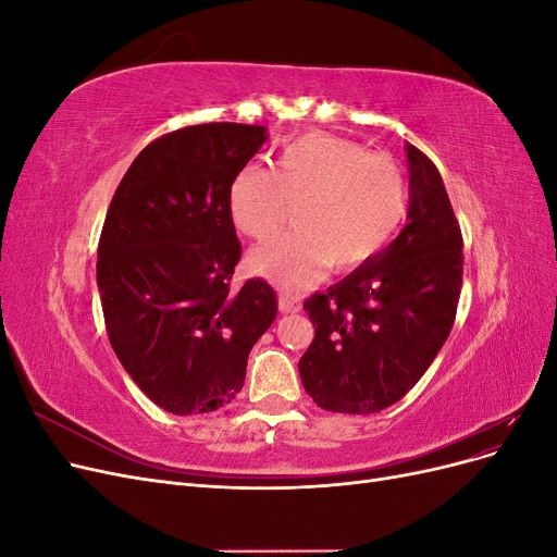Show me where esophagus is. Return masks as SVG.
Masks as SVG:
<instances>
[{
    "label": "esophagus",
    "mask_w": 557,
    "mask_h": 557,
    "mask_svg": "<svg viewBox=\"0 0 557 557\" xmlns=\"http://www.w3.org/2000/svg\"><path fill=\"white\" fill-rule=\"evenodd\" d=\"M278 309H281V313H295V311H299V295H295L293 290H281V295H278Z\"/></svg>",
    "instance_id": "34e87169"
}]
</instances>
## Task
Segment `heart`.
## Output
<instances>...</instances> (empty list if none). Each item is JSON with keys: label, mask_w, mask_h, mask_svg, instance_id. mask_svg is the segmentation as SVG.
I'll return each instance as SVG.
<instances>
[{"label": "heart", "mask_w": 557, "mask_h": 557, "mask_svg": "<svg viewBox=\"0 0 557 557\" xmlns=\"http://www.w3.org/2000/svg\"><path fill=\"white\" fill-rule=\"evenodd\" d=\"M293 207L297 227L250 258L283 285L323 264L348 272L376 258L407 218L409 183L391 156L309 132L283 144L272 170L246 164L230 188L232 221L256 242L272 239Z\"/></svg>", "instance_id": "obj_1"}]
</instances>
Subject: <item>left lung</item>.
I'll use <instances>...</instances> for the list:
<instances>
[{
    "label": "left lung",
    "mask_w": 557,
    "mask_h": 557,
    "mask_svg": "<svg viewBox=\"0 0 557 557\" xmlns=\"http://www.w3.org/2000/svg\"><path fill=\"white\" fill-rule=\"evenodd\" d=\"M409 223L376 258L305 299L315 327L299 360L320 409L379 413L428 372L448 339L462 288V232L434 162L407 146Z\"/></svg>",
    "instance_id": "8db88e82"
}]
</instances>
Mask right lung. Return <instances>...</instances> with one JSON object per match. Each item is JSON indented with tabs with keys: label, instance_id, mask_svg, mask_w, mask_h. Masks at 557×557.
I'll use <instances>...</instances> for the list:
<instances>
[{
	"label": "right lung",
	"instance_id": "1",
	"mask_svg": "<svg viewBox=\"0 0 557 557\" xmlns=\"http://www.w3.org/2000/svg\"><path fill=\"white\" fill-rule=\"evenodd\" d=\"M267 139L262 125L205 123L150 141L111 199L97 248L109 342L148 399L209 413L244 387L248 352L274 323L260 278L232 290L242 242L230 188Z\"/></svg>",
	"mask_w": 557,
	"mask_h": 557
}]
</instances>
